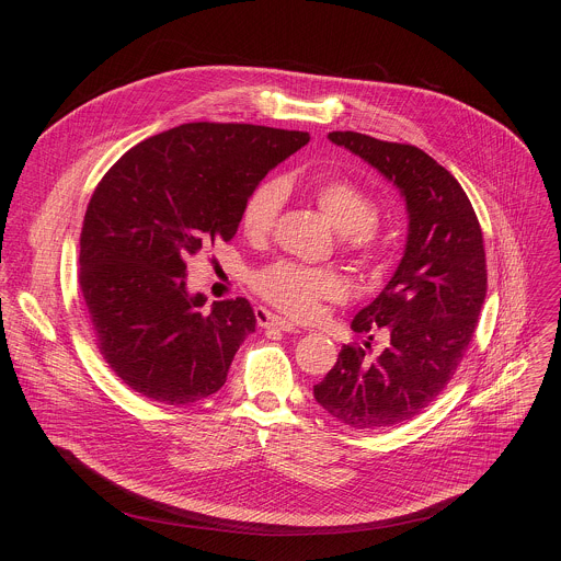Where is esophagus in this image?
<instances>
[{"mask_svg": "<svg viewBox=\"0 0 561 561\" xmlns=\"http://www.w3.org/2000/svg\"><path fill=\"white\" fill-rule=\"evenodd\" d=\"M255 314H257V324L262 329H279V331H286V333L295 331L293 322H288V319H284V317H277V314L268 312L266 308H257Z\"/></svg>", "mask_w": 561, "mask_h": 561, "instance_id": "obj_1", "label": "esophagus"}]
</instances>
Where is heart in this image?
Listing matches in <instances>:
<instances>
[{
	"instance_id": "b5f03b06",
	"label": "heart",
	"mask_w": 561,
	"mask_h": 561,
	"mask_svg": "<svg viewBox=\"0 0 561 561\" xmlns=\"http://www.w3.org/2000/svg\"><path fill=\"white\" fill-rule=\"evenodd\" d=\"M317 208L342 232V249L366 271H379L388 260L390 237L377 217L375 197L355 180L333 175L308 184ZM284 206V186L279 180H264L251 188L239 226L242 232L260 242L266 239ZM253 290L275 308L293 317H310L322 301H340L348 293L346 277L335 268H314L290 260L273 262L251 277Z\"/></svg>"
}]
</instances>
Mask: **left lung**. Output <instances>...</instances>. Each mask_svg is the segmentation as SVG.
Here are the masks:
<instances>
[{"label": "left lung", "mask_w": 561, "mask_h": 561, "mask_svg": "<svg viewBox=\"0 0 561 561\" xmlns=\"http://www.w3.org/2000/svg\"><path fill=\"white\" fill-rule=\"evenodd\" d=\"M329 139L359 154L402 191L409 242L386 288L353 319V331L381 330L387 346L348 344L312 392L353 428H386L420 415L459 368L486 299L484 234L459 182L411 144L353 130Z\"/></svg>", "instance_id": "obj_1"}]
</instances>
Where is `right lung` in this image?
I'll use <instances>...</instances> for the list:
<instances>
[{"mask_svg": "<svg viewBox=\"0 0 561 561\" xmlns=\"http://www.w3.org/2000/svg\"><path fill=\"white\" fill-rule=\"evenodd\" d=\"M304 130L193 122L124 152L79 234V290L98 348L141 397L186 407L217 392L255 312L186 293V262L230 242L251 188L308 144Z\"/></svg>", "mask_w": 561, "mask_h": 561, "instance_id": "right-lung-1", "label": "right lung"}]
</instances>
